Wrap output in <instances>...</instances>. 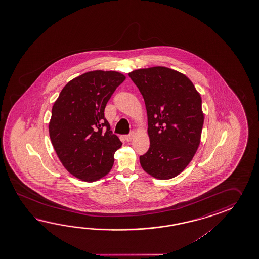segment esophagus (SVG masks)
Instances as JSON below:
<instances>
[{
    "instance_id": "34e87169",
    "label": "esophagus",
    "mask_w": 259,
    "mask_h": 259,
    "mask_svg": "<svg viewBox=\"0 0 259 259\" xmlns=\"http://www.w3.org/2000/svg\"><path fill=\"white\" fill-rule=\"evenodd\" d=\"M133 136H134V132H131L130 133H128V134H127V135L125 136V139H126V141H127V142H131V141L132 140V138H133Z\"/></svg>"
}]
</instances>
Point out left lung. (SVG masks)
I'll list each match as a JSON object with an SVG mask.
<instances>
[{"instance_id":"left-lung-1","label":"left lung","mask_w":259,"mask_h":259,"mask_svg":"<svg viewBox=\"0 0 259 259\" xmlns=\"http://www.w3.org/2000/svg\"><path fill=\"white\" fill-rule=\"evenodd\" d=\"M143 95L150 147L140 156L148 174L168 180L184 170L200 143L204 124L202 99L185 75L165 66L128 73Z\"/></svg>"}]
</instances>
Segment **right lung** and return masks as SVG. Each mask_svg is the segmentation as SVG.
<instances>
[{
    "label": "right lung",
    "instance_id": "obj_1",
    "mask_svg": "<svg viewBox=\"0 0 259 259\" xmlns=\"http://www.w3.org/2000/svg\"><path fill=\"white\" fill-rule=\"evenodd\" d=\"M125 78L116 71L87 72L67 83L54 104L49 123L52 144L66 170L82 181L105 176L121 147L105 117V108Z\"/></svg>",
    "mask_w": 259,
    "mask_h": 259
}]
</instances>
